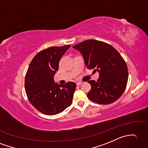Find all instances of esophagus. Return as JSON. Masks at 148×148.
I'll return each mask as SVG.
<instances>
[{
	"label": "esophagus",
	"instance_id": "34e87169",
	"mask_svg": "<svg viewBox=\"0 0 148 148\" xmlns=\"http://www.w3.org/2000/svg\"><path fill=\"white\" fill-rule=\"evenodd\" d=\"M83 83H84L83 82H82V81H79V82H77V83H76V84H77V86H80V85L82 84H83Z\"/></svg>",
	"mask_w": 148,
	"mask_h": 148
}]
</instances>
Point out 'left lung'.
I'll return each mask as SVG.
<instances>
[{"label":"left lung","instance_id":"1","mask_svg":"<svg viewBox=\"0 0 148 148\" xmlns=\"http://www.w3.org/2000/svg\"><path fill=\"white\" fill-rule=\"evenodd\" d=\"M73 48L81 53L88 69L99 72L97 81H88L91 86L88 98L102 105L117 100L128 81L127 66L119 51L110 44L95 40L84 41Z\"/></svg>","mask_w":148,"mask_h":148}]
</instances>
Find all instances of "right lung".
<instances>
[{"label":"right lung","instance_id":"obj_1","mask_svg":"<svg viewBox=\"0 0 148 148\" xmlns=\"http://www.w3.org/2000/svg\"><path fill=\"white\" fill-rule=\"evenodd\" d=\"M70 47L67 45L44 49L29 64L25 75L26 93L31 104L43 114H58L73 103L75 83L67 82L59 85L53 79L60 58Z\"/></svg>","mask_w":148,"mask_h":148}]
</instances>
